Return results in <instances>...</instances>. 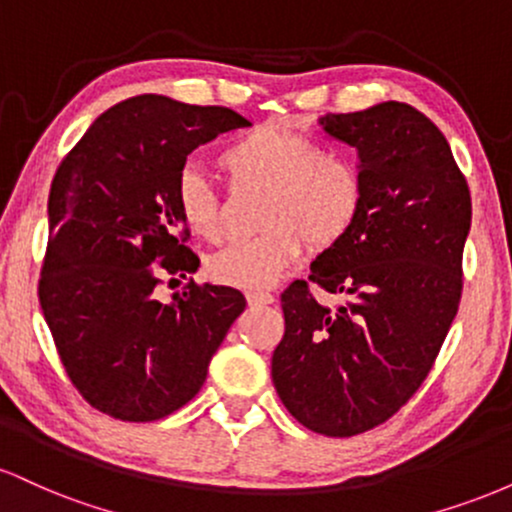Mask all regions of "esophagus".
Returning a JSON list of instances; mask_svg holds the SVG:
<instances>
[{
    "label": "esophagus",
    "instance_id": "obj_1",
    "mask_svg": "<svg viewBox=\"0 0 512 512\" xmlns=\"http://www.w3.org/2000/svg\"><path fill=\"white\" fill-rule=\"evenodd\" d=\"M248 303L250 305H269V303H274V296H272V293H267V291H250L248 293Z\"/></svg>",
    "mask_w": 512,
    "mask_h": 512
}]
</instances>
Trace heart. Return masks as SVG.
<instances>
[{"mask_svg": "<svg viewBox=\"0 0 512 512\" xmlns=\"http://www.w3.org/2000/svg\"><path fill=\"white\" fill-rule=\"evenodd\" d=\"M236 182L267 187L260 236L236 240L211 255L209 274L219 284L245 291L274 286L303 257L337 248L349 238L366 207V182L351 158L330 154L305 134L257 127L231 142L219 156ZM182 223L204 240L221 236L219 195L195 168H182L173 187Z\"/></svg>", "mask_w": 512, "mask_h": 512, "instance_id": "1", "label": "heart"}]
</instances>
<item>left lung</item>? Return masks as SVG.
<instances>
[{"label":"left lung","instance_id":"obj_1","mask_svg":"<svg viewBox=\"0 0 512 512\" xmlns=\"http://www.w3.org/2000/svg\"><path fill=\"white\" fill-rule=\"evenodd\" d=\"M317 125L354 146L366 207L354 231L281 293L286 332L272 380L298 424L349 438L390 419L436 361L462 296L472 197L448 139L424 113L387 101Z\"/></svg>","mask_w":512,"mask_h":512}]
</instances>
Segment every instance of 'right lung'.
I'll use <instances>...</instances> for the list:
<instances>
[{"label":"right lung","instance_id":"1","mask_svg":"<svg viewBox=\"0 0 512 512\" xmlns=\"http://www.w3.org/2000/svg\"><path fill=\"white\" fill-rule=\"evenodd\" d=\"M245 125L219 105L144 93L105 110L57 168L40 308L69 380L113 419L156 421L190 402L245 310L231 286L154 296L158 262L180 276L199 267L175 178L199 144Z\"/></svg>","mask_w":512,"mask_h":512}]
</instances>
